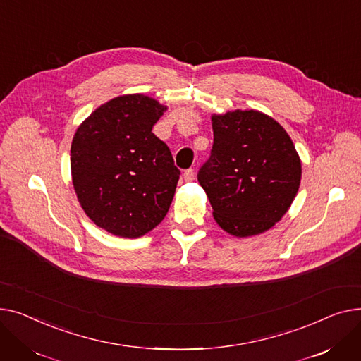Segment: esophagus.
<instances>
[{
	"label": "esophagus",
	"mask_w": 361,
	"mask_h": 361,
	"mask_svg": "<svg viewBox=\"0 0 361 361\" xmlns=\"http://www.w3.org/2000/svg\"><path fill=\"white\" fill-rule=\"evenodd\" d=\"M183 179H185L186 182L194 180V179H195V171H194V169H188V171H185Z\"/></svg>",
	"instance_id": "esophagus-1"
}]
</instances>
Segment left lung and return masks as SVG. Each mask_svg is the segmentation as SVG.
I'll return each instance as SVG.
<instances>
[{
	"label": "left lung",
	"mask_w": 361,
	"mask_h": 361,
	"mask_svg": "<svg viewBox=\"0 0 361 361\" xmlns=\"http://www.w3.org/2000/svg\"><path fill=\"white\" fill-rule=\"evenodd\" d=\"M214 142L198 182L217 224L238 238L259 235L287 213L302 163L283 126L258 111L213 115Z\"/></svg>",
	"instance_id": "left-lung-1"
}]
</instances>
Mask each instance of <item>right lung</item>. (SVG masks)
<instances>
[{
  "label": "right lung",
  "instance_id": "obj_1",
  "mask_svg": "<svg viewBox=\"0 0 361 361\" xmlns=\"http://www.w3.org/2000/svg\"><path fill=\"white\" fill-rule=\"evenodd\" d=\"M164 111L144 94L119 96L97 108L73 138L77 198L90 220L115 236L145 235L172 204L180 171L152 131Z\"/></svg>",
  "mask_w": 361,
  "mask_h": 361
}]
</instances>
